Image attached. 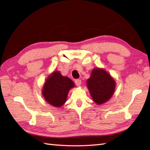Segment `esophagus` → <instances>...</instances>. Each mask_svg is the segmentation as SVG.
Here are the masks:
<instances>
[{
	"instance_id": "esophagus-1",
	"label": "esophagus",
	"mask_w": 150,
	"mask_h": 150,
	"mask_svg": "<svg viewBox=\"0 0 150 150\" xmlns=\"http://www.w3.org/2000/svg\"><path fill=\"white\" fill-rule=\"evenodd\" d=\"M75 82L76 85L78 86H80L81 84V81L80 80V79H76Z\"/></svg>"
}]
</instances>
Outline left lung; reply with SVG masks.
<instances>
[{
	"label": "left lung",
	"instance_id": "8db88e82",
	"mask_svg": "<svg viewBox=\"0 0 150 150\" xmlns=\"http://www.w3.org/2000/svg\"><path fill=\"white\" fill-rule=\"evenodd\" d=\"M92 99L97 104L106 103L113 95L115 82L104 69L95 68L87 81Z\"/></svg>",
	"mask_w": 150,
	"mask_h": 150
}]
</instances>
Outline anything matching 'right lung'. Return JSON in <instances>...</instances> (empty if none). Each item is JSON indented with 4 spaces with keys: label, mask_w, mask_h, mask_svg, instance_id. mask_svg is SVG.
I'll list each match as a JSON object with an SVG mask.
<instances>
[{
    "label": "right lung",
    "mask_w": 150,
    "mask_h": 150,
    "mask_svg": "<svg viewBox=\"0 0 150 150\" xmlns=\"http://www.w3.org/2000/svg\"><path fill=\"white\" fill-rule=\"evenodd\" d=\"M74 83L69 78L63 77L59 71L53 72L44 84L42 95L47 103L55 107L62 106L70 88Z\"/></svg>",
    "instance_id": "add662e5"
}]
</instances>
